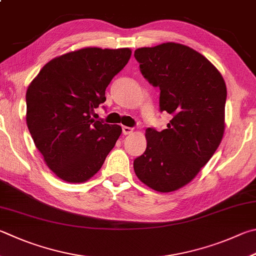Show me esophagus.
Instances as JSON below:
<instances>
[{
    "mask_svg": "<svg viewBox=\"0 0 256 256\" xmlns=\"http://www.w3.org/2000/svg\"><path fill=\"white\" fill-rule=\"evenodd\" d=\"M122 131L124 136H128V134H131L133 132V128L128 126H122Z\"/></svg>",
    "mask_w": 256,
    "mask_h": 256,
    "instance_id": "esophagus-1",
    "label": "esophagus"
}]
</instances>
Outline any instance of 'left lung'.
Instances as JSON below:
<instances>
[{
    "instance_id": "left-lung-1",
    "label": "left lung",
    "mask_w": 256,
    "mask_h": 256,
    "mask_svg": "<svg viewBox=\"0 0 256 256\" xmlns=\"http://www.w3.org/2000/svg\"><path fill=\"white\" fill-rule=\"evenodd\" d=\"M134 57L144 78L160 88V110L172 115L162 131L146 128V148L134 160V171L153 190L174 192L189 184L220 146L224 78L206 57L181 44L138 48Z\"/></svg>"
}]
</instances>
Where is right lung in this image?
Segmentation results:
<instances>
[{"mask_svg": "<svg viewBox=\"0 0 256 256\" xmlns=\"http://www.w3.org/2000/svg\"><path fill=\"white\" fill-rule=\"evenodd\" d=\"M128 48H84L50 60L28 87L26 125L46 164L67 182L97 174L122 133L92 118L131 58Z\"/></svg>", "mask_w": 256, "mask_h": 256, "instance_id": "obj_1", "label": "right lung"}]
</instances>
